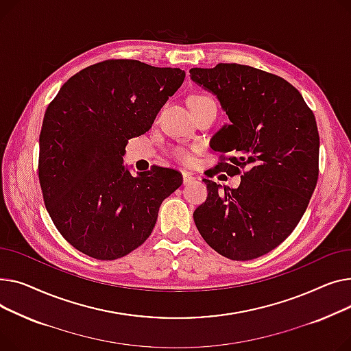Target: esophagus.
Listing matches in <instances>:
<instances>
[{
    "instance_id": "34e87169",
    "label": "esophagus",
    "mask_w": 351,
    "mask_h": 351,
    "mask_svg": "<svg viewBox=\"0 0 351 351\" xmlns=\"http://www.w3.org/2000/svg\"><path fill=\"white\" fill-rule=\"evenodd\" d=\"M194 180H195V177H194V176H191L190 173H185V171H182V182H184V185H189V184H191Z\"/></svg>"
}]
</instances>
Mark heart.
<instances>
[{"mask_svg":"<svg viewBox=\"0 0 351 351\" xmlns=\"http://www.w3.org/2000/svg\"><path fill=\"white\" fill-rule=\"evenodd\" d=\"M205 99H210V97H208V96H194V97L191 99V101H199V100H205ZM191 101H190V103H191ZM173 156H174L177 160L182 161V162L191 161V154H190V152L185 150V149H181V147L174 149V150H173Z\"/></svg>","mask_w":351,"mask_h":351,"instance_id":"1","label":"heart"}]
</instances>
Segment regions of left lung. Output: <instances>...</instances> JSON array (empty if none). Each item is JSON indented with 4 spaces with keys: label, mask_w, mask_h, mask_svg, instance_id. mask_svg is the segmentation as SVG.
<instances>
[{
    "label": "left lung",
    "mask_w": 351,
    "mask_h": 351,
    "mask_svg": "<svg viewBox=\"0 0 351 351\" xmlns=\"http://www.w3.org/2000/svg\"><path fill=\"white\" fill-rule=\"evenodd\" d=\"M230 123L211 149L231 153L217 171L241 174L238 189L204 178L208 197L194 211L197 228L214 251L250 261L275 250L302 219L319 177V132L299 90L274 73L238 65L190 69Z\"/></svg>",
    "instance_id": "left-lung-1"
}]
</instances>
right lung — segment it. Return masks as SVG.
<instances>
[{
    "instance_id": "right-lung-1",
    "label": "right lung",
    "mask_w": 351,
    "mask_h": 351,
    "mask_svg": "<svg viewBox=\"0 0 351 351\" xmlns=\"http://www.w3.org/2000/svg\"><path fill=\"white\" fill-rule=\"evenodd\" d=\"M184 77L178 68L110 59L73 75L49 103L39 134V184L56 230L82 254L113 261L138 248L161 202L182 184L178 171L158 166L133 177L123 156Z\"/></svg>"
}]
</instances>
